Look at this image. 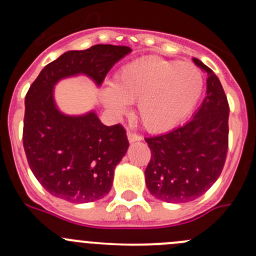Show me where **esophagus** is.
<instances>
[{"instance_id": "34e87169", "label": "esophagus", "mask_w": 256, "mask_h": 256, "mask_svg": "<svg viewBox=\"0 0 256 256\" xmlns=\"http://www.w3.org/2000/svg\"><path fill=\"white\" fill-rule=\"evenodd\" d=\"M128 142H136V141H141L142 140V138H141L140 135H138V134H134L131 132V131H128Z\"/></svg>"}]
</instances>
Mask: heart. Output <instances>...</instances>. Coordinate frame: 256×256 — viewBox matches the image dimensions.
<instances>
[{
	"mask_svg": "<svg viewBox=\"0 0 256 256\" xmlns=\"http://www.w3.org/2000/svg\"><path fill=\"white\" fill-rule=\"evenodd\" d=\"M204 89V78L197 66L147 56L126 64L102 92V102L121 115L128 102H138L144 128L164 132L180 125L194 109Z\"/></svg>",
	"mask_w": 256,
	"mask_h": 256,
	"instance_id": "1",
	"label": "heart"
}]
</instances>
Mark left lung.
Wrapping results in <instances>:
<instances>
[{
    "label": "left lung",
    "mask_w": 256,
    "mask_h": 256,
    "mask_svg": "<svg viewBox=\"0 0 256 256\" xmlns=\"http://www.w3.org/2000/svg\"><path fill=\"white\" fill-rule=\"evenodd\" d=\"M208 76L207 95L192 120L164 135L147 138L151 160L144 171L147 190L167 203L200 197L220 176L228 151L229 105L218 76L200 59Z\"/></svg>",
    "instance_id": "8db88e82"
}]
</instances>
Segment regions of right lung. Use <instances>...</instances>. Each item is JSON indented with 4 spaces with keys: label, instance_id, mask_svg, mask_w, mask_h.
Segmentation results:
<instances>
[{
    "label": "right lung",
    "instance_id": "1",
    "mask_svg": "<svg viewBox=\"0 0 256 256\" xmlns=\"http://www.w3.org/2000/svg\"><path fill=\"white\" fill-rule=\"evenodd\" d=\"M131 52L126 46L96 44L69 50L42 69L24 99L23 147L38 182L52 196L73 203L102 200L128 148L120 124L106 126L95 112L66 115L54 100L62 79L85 76L100 86L114 64Z\"/></svg>",
    "mask_w": 256,
    "mask_h": 256
}]
</instances>
